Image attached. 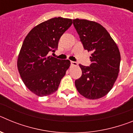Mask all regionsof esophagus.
I'll list each match as a JSON object with an SVG mask.
<instances>
[{"instance_id":"esophagus-1","label":"esophagus","mask_w":133,"mask_h":133,"mask_svg":"<svg viewBox=\"0 0 133 133\" xmlns=\"http://www.w3.org/2000/svg\"><path fill=\"white\" fill-rule=\"evenodd\" d=\"M70 64L72 66H77L78 65V63L77 62H75V61H70Z\"/></svg>"}]
</instances>
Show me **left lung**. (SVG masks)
<instances>
[{
    "instance_id": "1",
    "label": "left lung",
    "mask_w": 133,
    "mask_h": 133,
    "mask_svg": "<svg viewBox=\"0 0 133 133\" xmlns=\"http://www.w3.org/2000/svg\"><path fill=\"white\" fill-rule=\"evenodd\" d=\"M85 50L92 52L90 66L79 64L81 78L75 81L78 92L88 99H98L109 93L118 75L120 51L110 34L99 23L72 20Z\"/></svg>"
}]
</instances>
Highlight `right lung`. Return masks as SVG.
Segmentation results:
<instances>
[{
	"mask_svg": "<svg viewBox=\"0 0 133 133\" xmlns=\"http://www.w3.org/2000/svg\"><path fill=\"white\" fill-rule=\"evenodd\" d=\"M72 23L69 18H50L34 27L24 38L17 67L26 87L38 97L56 92L70 66L69 60L57 59L49 54L58 48L61 36Z\"/></svg>",
	"mask_w": 133,
	"mask_h": 133,
	"instance_id": "obj_1",
	"label": "right lung"
}]
</instances>
